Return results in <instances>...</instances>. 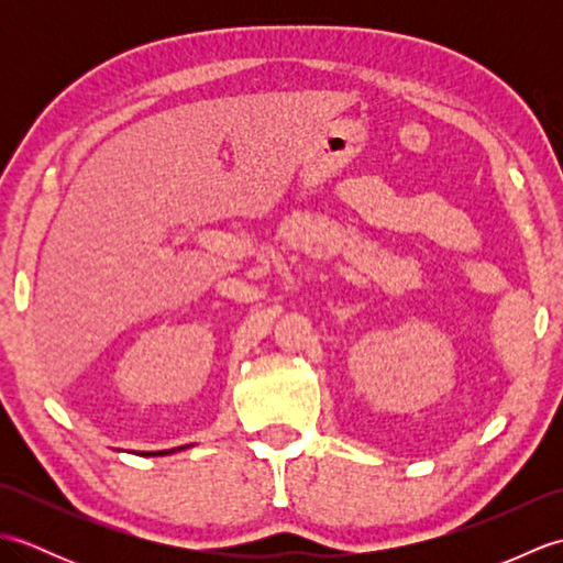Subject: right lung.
<instances>
[{
  "mask_svg": "<svg viewBox=\"0 0 563 563\" xmlns=\"http://www.w3.org/2000/svg\"><path fill=\"white\" fill-rule=\"evenodd\" d=\"M178 450H184V448H178ZM174 450H159V452H140V454H145V457H157V454H159V457H162V454H172Z\"/></svg>",
  "mask_w": 563,
  "mask_h": 563,
  "instance_id": "add662e5",
  "label": "right lung"
}]
</instances>
